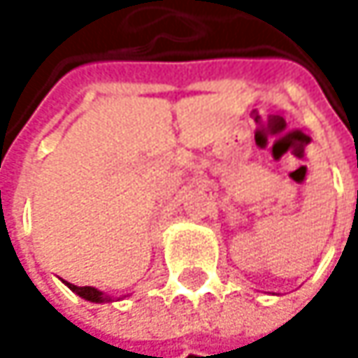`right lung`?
Segmentation results:
<instances>
[{
	"instance_id": "add662e5",
	"label": "right lung",
	"mask_w": 358,
	"mask_h": 358,
	"mask_svg": "<svg viewBox=\"0 0 358 358\" xmlns=\"http://www.w3.org/2000/svg\"><path fill=\"white\" fill-rule=\"evenodd\" d=\"M65 285H67L69 291H73L76 295L87 299V301H93V303H108V301H112L110 295H106L103 291H99L95 287H76V285H69V282H65Z\"/></svg>"
}]
</instances>
